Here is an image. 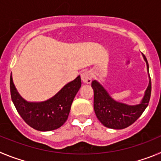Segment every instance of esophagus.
I'll list each match as a JSON object with an SVG mask.
<instances>
[{"mask_svg":"<svg viewBox=\"0 0 161 161\" xmlns=\"http://www.w3.org/2000/svg\"><path fill=\"white\" fill-rule=\"evenodd\" d=\"M81 79L84 83L90 84L92 81V75L90 71H84L81 75Z\"/></svg>","mask_w":161,"mask_h":161,"instance_id":"obj_1","label":"esophagus"}]
</instances>
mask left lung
I'll use <instances>...</instances> for the list:
<instances>
[{
	"mask_svg": "<svg viewBox=\"0 0 161 161\" xmlns=\"http://www.w3.org/2000/svg\"><path fill=\"white\" fill-rule=\"evenodd\" d=\"M148 74V86L141 102L136 105H127L113 99L105 88L98 81L94 80L91 86L94 90V110L98 119L105 127L112 129H124L131 125L142 115L148 105L151 96L152 84L149 75V66L144 54Z\"/></svg>",
	"mask_w": 161,
	"mask_h": 161,
	"instance_id": "left-lung-1",
	"label": "left lung"
}]
</instances>
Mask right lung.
<instances>
[{
    "label": "right lung",
    "mask_w": 161,
    "mask_h": 161,
    "mask_svg": "<svg viewBox=\"0 0 161 161\" xmlns=\"http://www.w3.org/2000/svg\"><path fill=\"white\" fill-rule=\"evenodd\" d=\"M81 84L79 75L47 100L28 102L17 91L11 75L10 93L16 109L25 122L37 131H49L58 129L66 122L72 102L80 89Z\"/></svg>",
    "instance_id": "add662e5"
}]
</instances>
